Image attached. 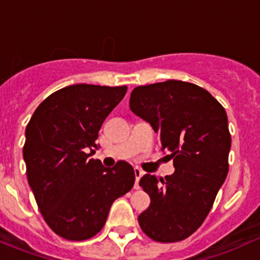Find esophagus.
Wrapping results in <instances>:
<instances>
[{
  "label": "esophagus",
  "instance_id": "esophagus-1",
  "mask_svg": "<svg viewBox=\"0 0 260 260\" xmlns=\"http://www.w3.org/2000/svg\"><path fill=\"white\" fill-rule=\"evenodd\" d=\"M134 174H135V185H134V188L139 189L140 188L139 186V180H140L141 175H143V171L139 169V168H134Z\"/></svg>",
  "mask_w": 260,
  "mask_h": 260
}]
</instances>
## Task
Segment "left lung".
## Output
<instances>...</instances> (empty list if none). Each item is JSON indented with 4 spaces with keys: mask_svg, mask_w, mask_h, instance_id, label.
Returning a JSON list of instances; mask_svg holds the SVG:
<instances>
[{
    "mask_svg": "<svg viewBox=\"0 0 260 260\" xmlns=\"http://www.w3.org/2000/svg\"><path fill=\"white\" fill-rule=\"evenodd\" d=\"M129 105L151 125L175 168L165 179H140L150 197L140 228L156 242H180L202 225L228 175L226 112L207 90L179 80L135 87Z\"/></svg>",
    "mask_w": 260,
    "mask_h": 260,
    "instance_id": "left-lung-1",
    "label": "left lung"
}]
</instances>
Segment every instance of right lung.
<instances>
[{
	"label": "right lung",
	"mask_w": 260,
	"mask_h": 260,
	"mask_svg": "<svg viewBox=\"0 0 260 260\" xmlns=\"http://www.w3.org/2000/svg\"><path fill=\"white\" fill-rule=\"evenodd\" d=\"M126 86L77 84L45 99L26 126L23 159L32 192L45 221L68 240L98 234L117 198L130 191V164L112 168L92 159L96 139Z\"/></svg>",
	"instance_id": "right-lung-1"
}]
</instances>
